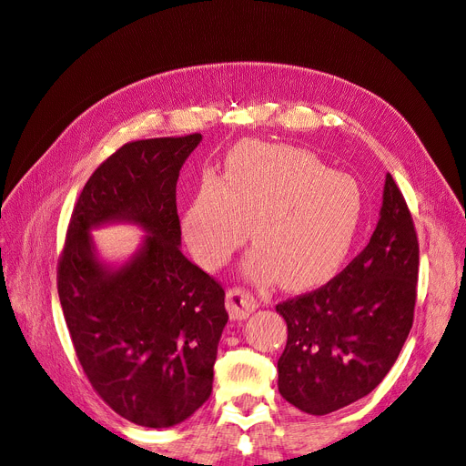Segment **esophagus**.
<instances>
[{
	"label": "esophagus",
	"instance_id": "1",
	"mask_svg": "<svg viewBox=\"0 0 466 466\" xmlns=\"http://www.w3.org/2000/svg\"><path fill=\"white\" fill-rule=\"evenodd\" d=\"M225 305H228V313L231 319H247L255 309L258 307V301L252 295L241 288H233L225 295Z\"/></svg>",
	"mask_w": 466,
	"mask_h": 466
}]
</instances>
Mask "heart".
<instances>
[{"instance_id":"obj_1","label":"heart","mask_w":466,"mask_h":466,"mask_svg":"<svg viewBox=\"0 0 466 466\" xmlns=\"http://www.w3.org/2000/svg\"><path fill=\"white\" fill-rule=\"evenodd\" d=\"M365 198L360 182L329 171L313 153L289 146L245 144L206 177L182 229L194 258L219 268L248 238L257 247L247 274L286 289H307L338 272L356 241Z\"/></svg>"}]
</instances>
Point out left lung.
Wrapping results in <instances>:
<instances>
[{"mask_svg":"<svg viewBox=\"0 0 466 466\" xmlns=\"http://www.w3.org/2000/svg\"><path fill=\"white\" fill-rule=\"evenodd\" d=\"M418 237L390 175L368 247L327 286L276 305L288 324L278 390L324 416L370 394L397 361L412 329Z\"/></svg>","mask_w":466,"mask_h":466,"instance_id":"obj_1","label":"left lung"}]
</instances>
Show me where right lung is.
<instances>
[{
    "label": "right lung",
    "mask_w": 466,
    "mask_h": 466,
    "mask_svg": "<svg viewBox=\"0 0 466 466\" xmlns=\"http://www.w3.org/2000/svg\"><path fill=\"white\" fill-rule=\"evenodd\" d=\"M202 142L122 146L83 187L58 266V295L83 371L112 410L144 428H171L209 399L228 324L225 291L180 252L177 180ZM136 224L132 258L106 263L95 228Z\"/></svg>",
    "instance_id": "add662e5"
}]
</instances>
